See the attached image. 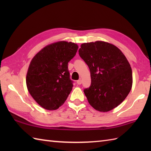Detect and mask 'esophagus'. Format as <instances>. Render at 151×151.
I'll return each mask as SVG.
<instances>
[{
  "instance_id": "obj_1",
  "label": "esophagus",
  "mask_w": 151,
  "mask_h": 151,
  "mask_svg": "<svg viewBox=\"0 0 151 151\" xmlns=\"http://www.w3.org/2000/svg\"><path fill=\"white\" fill-rule=\"evenodd\" d=\"M77 82V84H78V85H81V84H82V80H81V78H80V79L78 80V81H77V82Z\"/></svg>"
}]
</instances>
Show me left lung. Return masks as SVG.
<instances>
[{"instance_id":"8db88e82","label":"left lung","mask_w":151,"mask_h":151,"mask_svg":"<svg viewBox=\"0 0 151 151\" xmlns=\"http://www.w3.org/2000/svg\"><path fill=\"white\" fill-rule=\"evenodd\" d=\"M90 70V87L84 90L96 110L106 112L123 102L132 86V69L121 50L102 41L84 43L78 50Z\"/></svg>"}]
</instances>
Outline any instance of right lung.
Listing matches in <instances>:
<instances>
[{
    "instance_id": "add662e5",
    "label": "right lung",
    "mask_w": 151,
    "mask_h": 151,
    "mask_svg": "<svg viewBox=\"0 0 151 151\" xmlns=\"http://www.w3.org/2000/svg\"><path fill=\"white\" fill-rule=\"evenodd\" d=\"M78 49L76 43L57 41L43 48L31 60L26 77L27 89L42 108L57 110L68 97L73 85L67 65Z\"/></svg>"
}]
</instances>
